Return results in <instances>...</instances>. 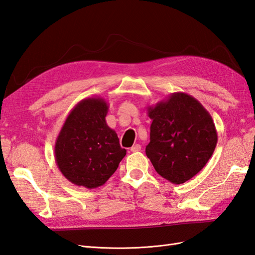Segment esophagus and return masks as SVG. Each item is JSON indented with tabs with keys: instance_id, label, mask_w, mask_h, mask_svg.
Listing matches in <instances>:
<instances>
[{
	"instance_id": "34e87169",
	"label": "esophagus",
	"mask_w": 255,
	"mask_h": 255,
	"mask_svg": "<svg viewBox=\"0 0 255 255\" xmlns=\"http://www.w3.org/2000/svg\"><path fill=\"white\" fill-rule=\"evenodd\" d=\"M140 150H141V145L138 144V143L134 144L132 148H130V151H132V152H138V151H140Z\"/></svg>"
}]
</instances>
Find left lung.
Segmentation results:
<instances>
[{"instance_id": "left-lung-1", "label": "left lung", "mask_w": 255, "mask_h": 255, "mask_svg": "<svg viewBox=\"0 0 255 255\" xmlns=\"http://www.w3.org/2000/svg\"><path fill=\"white\" fill-rule=\"evenodd\" d=\"M152 120L145 154L156 172L183 184L201 171L213 155L218 136L212 116L197 99L174 92L148 107Z\"/></svg>"}]
</instances>
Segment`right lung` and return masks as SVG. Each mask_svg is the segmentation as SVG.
<instances>
[{
    "label": "right lung",
    "mask_w": 255,
    "mask_h": 255,
    "mask_svg": "<svg viewBox=\"0 0 255 255\" xmlns=\"http://www.w3.org/2000/svg\"><path fill=\"white\" fill-rule=\"evenodd\" d=\"M109 104L102 98H87L76 104L61 128L55 142L57 167L68 181L92 189L117 170L127 150L117 133L107 126Z\"/></svg>",
    "instance_id": "obj_1"
}]
</instances>
